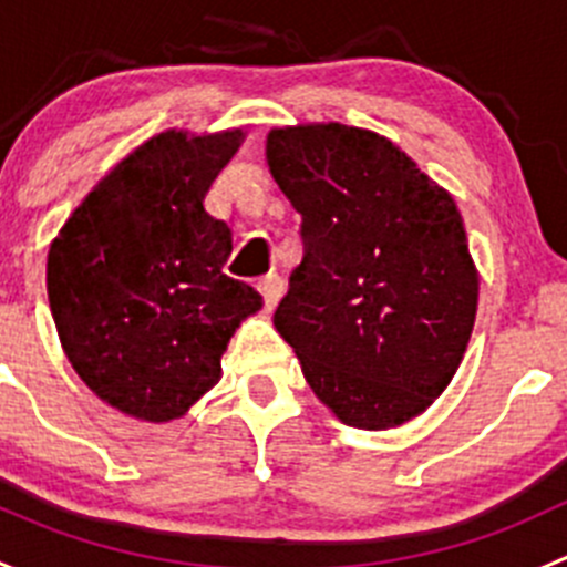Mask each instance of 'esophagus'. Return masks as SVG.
<instances>
[{"label":"esophagus","mask_w":567,"mask_h":567,"mask_svg":"<svg viewBox=\"0 0 567 567\" xmlns=\"http://www.w3.org/2000/svg\"><path fill=\"white\" fill-rule=\"evenodd\" d=\"M257 290H260L262 301H266V310H274V307H277V301L282 299L285 285L277 274H266L262 279H257Z\"/></svg>","instance_id":"obj_1"}]
</instances>
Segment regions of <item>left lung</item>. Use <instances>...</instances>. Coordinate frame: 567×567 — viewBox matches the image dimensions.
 <instances>
[{"label":"left lung","mask_w":567,"mask_h":567,"mask_svg":"<svg viewBox=\"0 0 567 567\" xmlns=\"http://www.w3.org/2000/svg\"><path fill=\"white\" fill-rule=\"evenodd\" d=\"M266 162L301 214L305 257L274 326L307 384L351 427L414 420L453 381L477 318L453 194L357 125L271 128Z\"/></svg>","instance_id":"1"}]
</instances>
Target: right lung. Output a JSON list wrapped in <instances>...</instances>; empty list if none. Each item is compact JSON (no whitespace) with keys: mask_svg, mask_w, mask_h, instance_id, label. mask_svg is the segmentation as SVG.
<instances>
[{"mask_svg":"<svg viewBox=\"0 0 567 567\" xmlns=\"http://www.w3.org/2000/svg\"><path fill=\"white\" fill-rule=\"evenodd\" d=\"M244 136H151L90 188L51 241L45 290L62 351L120 414L181 420L219 384L227 342L260 312V293L221 271L233 233L203 205Z\"/></svg>","mask_w":567,"mask_h":567,"instance_id":"right-lung-1","label":"right lung"}]
</instances>
